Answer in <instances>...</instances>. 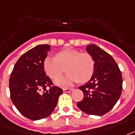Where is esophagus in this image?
I'll list each match as a JSON object with an SVG mask.
<instances>
[{
	"label": "esophagus",
	"instance_id": "esophagus-1",
	"mask_svg": "<svg viewBox=\"0 0 135 135\" xmlns=\"http://www.w3.org/2000/svg\"><path fill=\"white\" fill-rule=\"evenodd\" d=\"M73 89H63V91L64 92H66V93H68V92H71Z\"/></svg>",
	"mask_w": 135,
	"mask_h": 135
}]
</instances>
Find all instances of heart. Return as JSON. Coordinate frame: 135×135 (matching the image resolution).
Wrapping results in <instances>:
<instances>
[{"label":"heart","mask_w":135,"mask_h":135,"mask_svg":"<svg viewBox=\"0 0 135 135\" xmlns=\"http://www.w3.org/2000/svg\"><path fill=\"white\" fill-rule=\"evenodd\" d=\"M44 67L48 76L52 79L61 76L66 68L68 74L56 79V83L67 87L79 81L86 82L89 80L94 73L95 61L90 53L68 49L59 52L56 57H46Z\"/></svg>","instance_id":"heart-1"}]
</instances>
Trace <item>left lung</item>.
Returning a JSON list of instances; mask_svg holds the SVG:
<instances>
[{"label": "left lung", "mask_w": 135, "mask_h": 135, "mask_svg": "<svg viewBox=\"0 0 135 135\" xmlns=\"http://www.w3.org/2000/svg\"><path fill=\"white\" fill-rule=\"evenodd\" d=\"M95 61V70L86 84L79 86L84 98L77 103L87 114L103 115L118 101L123 89V77L118 65L110 54L94 44L86 48Z\"/></svg>", "instance_id": "8db88e82"}]
</instances>
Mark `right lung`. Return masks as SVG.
<instances>
[{"instance_id": "right-lung-1", "label": "right lung", "mask_w": 135, "mask_h": 135, "mask_svg": "<svg viewBox=\"0 0 135 135\" xmlns=\"http://www.w3.org/2000/svg\"><path fill=\"white\" fill-rule=\"evenodd\" d=\"M38 45L24 53L10 74L9 88L12 103L21 114L32 120L45 118L53 112L62 89L46 75L44 62L50 51Z\"/></svg>"}]
</instances>
